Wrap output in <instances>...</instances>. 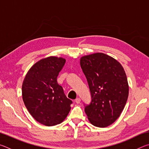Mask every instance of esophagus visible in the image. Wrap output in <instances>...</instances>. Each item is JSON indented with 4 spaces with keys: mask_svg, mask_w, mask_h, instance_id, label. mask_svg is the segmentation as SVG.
<instances>
[{
    "mask_svg": "<svg viewBox=\"0 0 149 149\" xmlns=\"http://www.w3.org/2000/svg\"><path fill=\"white\" fill-rule=\"evenodd\" d=\"M80 101H81V99H79V98H77V99L75 100V102H76L77 104H79V103H80Z\"/></svg>",
    "mask_w": 149,
    "mask_h": 149,
    "instance_id": "34e87169",
    "label": "esophagus"
}]
</instances>
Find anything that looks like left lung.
<instances>
[{
    "mask_svg": "<svg viewBox=\"0 0 149 149\" xmlns=\"http://www.w3.org/2000/svg\"><path fill=\"white\" fill-rule=\"evenodd\" d=\"M80 65L87 78L92 100L85 112L90 123L106 127L122 112L129 95V85L122 64L102 52L85 55Z\"/></svg>",
    "mask_w": 149,
    "mask_h": 149,
    "instance_id": "left-lung-1",
    "label": "left lung"
}]
</instances>
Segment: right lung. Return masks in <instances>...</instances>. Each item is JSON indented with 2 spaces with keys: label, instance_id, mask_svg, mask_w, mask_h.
<instances>
[{
  "label": "right lung",
  "instance_id": "1",
  "mask_svg": "<svg viewBox=\"0 0 149 149\" xmlns=\"http://www.w3.org/2000/svg\"><path fill=\"white\" fill-rule=\"evenodd\" d=\"M65 63L62 57L41 59L30 68L22 87V99L32 117L41 124L62 123L71 109L72 101L65 97L57 77Z\"/></svg>",
  "mask_w": 149,
  "mask_h": 149
}]
</instances>
